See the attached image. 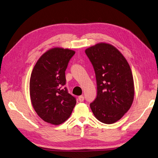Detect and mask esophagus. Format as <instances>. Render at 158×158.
Here are the masks:
<instances>
[{
  "mask_svg": "<svg viewBox=\"0 0 158 158\" xmlns=\"http://www.w3.org/2000/svg\"><path fill=\"white\" fill-rule=\"evenodd\" d=\"M78 99H79V101H80V102H83V101H84V96H82V95L79 96V97H78Z\"/></svg>",
  "mask_w": 158,
  "mask_h": 158,
  "instance_id": "34e87169",
  "label": "esophagus"
}]
</instances>
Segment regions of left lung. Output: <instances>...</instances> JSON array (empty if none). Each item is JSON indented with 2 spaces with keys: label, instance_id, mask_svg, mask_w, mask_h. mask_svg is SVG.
<instances>
[{
  "label": "left lung",
  "instance_id": "1",
  "mask_svg": "<svg viewBox=\"0 0 158 158\" xmlns=\"http://www.w3.org/2000/svg\"><path fill=\"white\" fill-rule=\"evenodd\" d=\"M93 65L97 93L90 108L98 120L106 124L120 119L134 99V82L127 60L111 44L99 43L86 49Z\"/></svg>",
  "mask_w": 158,
  "mask_h": 158
}]
</instances>
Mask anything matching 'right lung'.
Returning <instances> with one entry per match:
<instances>
[{
	"instance_id": "obj_1",
	"label": "right lung",
	"mask_w": 158,
	"mask_h": 158,
	"mask_svg": "<svg viewBox=\"0 0 158 158\" xmlns=\"http://www.w3.org/2000/svg\"><path fill=\"white\" fill-rule=\"evenodd\" d=\"M75 52L60 48L49 50L38 60L31 73L29 90L32 106L43 120L59 125L70 117L77 103L69 94L65 70Z\"/></svg>"
}]
</instances>
